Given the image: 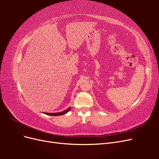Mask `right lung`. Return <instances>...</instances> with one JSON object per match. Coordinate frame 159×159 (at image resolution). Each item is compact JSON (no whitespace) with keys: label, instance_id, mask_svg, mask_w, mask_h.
<instances>
[{"label":"right lung","instance_id":"1","mask_svg":"<svg viewBox=\"0 0 159 159\" xmlns=\"http://www.w3.org/2000/svg\"><path fill=\"white\" fill-rule=\"evenodd\" d=\"M71 108L70 107L68 109H66V111H64L59 112V113H44L46 115H52V116H59V115H62L64 114H66L67 112H68L69 111H70Z\"/></svg>","mask_w":159,"mask_h":159}]
</instances>
